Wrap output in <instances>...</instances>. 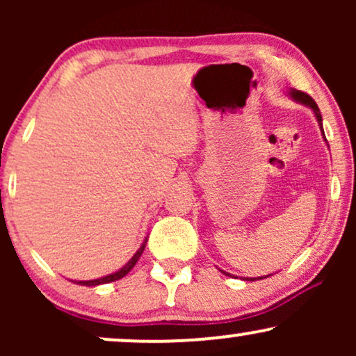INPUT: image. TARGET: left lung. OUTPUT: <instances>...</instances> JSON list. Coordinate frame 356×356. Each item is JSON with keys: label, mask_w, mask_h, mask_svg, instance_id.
<instances>
[{"label": "left lung", "mask_w": 356, "mask_h": 356, "mask_svg": "<svg viewBox=\"0 0 356 356\" xmlns=\"http://www.w3.org/2000/svg\"><path fill=\"white\" fill-rule=\"evenodd\" d=\"M288 95L291 97V99L295 100V102H298V104L305 105V107H309V108L313 110L314 117H316L318 125H320L321 136H323V138H325V132H323V118H321V112H320V108H318L316 102H314L309 95H306L305 92H300V90H296V88L289 90ZM325 142H326V138H325ZM222 273H224V271H222ZM224 275H229V273H224ZM229 276H231V275H229ZM268 276H271V275H268ZM268 276H261V277H244V280H246V281H254V280H263V277H268Z\"/></svg>", "instance_id": "left-lung-1"}]
</instances>
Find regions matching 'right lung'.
<instances>
[{
	"label": "right lung",
	"instance_id": "obj_1",
	"mask_svg": "<svg viewBox=\"0 0 356 356\" xmlns=\"http://www.w3.org/2000/svg\"><path fill=\"white\" fill-rule=\"evenodd\" d=\"M145 244H147V238H145L144 243H142V246L137 249L136 254L132 256V259H130L129 263H127L124 268H120V269H118V271L112 273V275L104 276V277H97V280H88V281H73V283H75V284H81V286H99V284H107V283H112V281L120 280V277H124L125 275H129L130 269L136 266L137 261H138V257H140L142 252H144Z\"/></svg>",
	"mask_w": 356,
	"mask_h": 356
}]
</instances>
